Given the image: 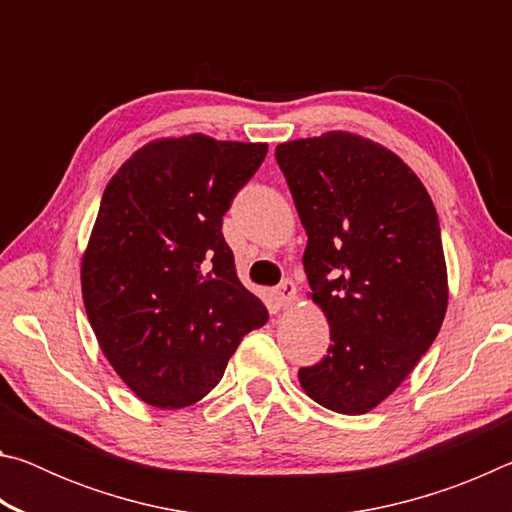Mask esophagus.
<instances>
[{"mask_svg": "<svg viewBox=\"0 0 512 512\" xmlns=\"http://www.w3.org/2000/svg\"><path fill=\"white\" fill-rule=\"evenodd\" d=\"M296 293H298L296 284H293L291 280H284L280 287L273 291V298H275V302L280 307H291L293 302H296Z\"/></svg>", "mask_w": 512, "mask_h": 512, "instance_id": "esophagus-1", "label": "esophagus"}]
</instances>
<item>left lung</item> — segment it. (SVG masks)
<instances>
[{
    "label": "left lung",
    "mask_w": 512,
    "mask_h": 512,
    "mask_svg": "<svg viewBox=\"0 0 512 512\" xmlns=\"http://www.w3.org/2000/svg\"><path fill=\"white\" fill-rule=\"evenodd\" d=\"M307 232L309 298L329 323L327 354L300 386L329 411L361 415L409 377L443 325L447 264L436 207L400 155L329 131L277 144Z\"/></svg>",
    "instance_id": "left-lung-1"
}]
</instances>
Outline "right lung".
Listing matches in <instances>:
<instances>
[{"instance_id":"obj_1","label":"right lung","mask_w":512,"mask_h":512,"mask_svg":"<svg viewBox=\"0 0 512 512\" xmlns=\"http://www.w3.org/2000/svg\"><path fill=\"white\" fill-rule=\"evenodd\" d=\"M266 151L203 133L162 137L103 192L81 259L83 305L101 352L146 404L203 400L241 339L268 320L221 232Z\"/></svg>"}]
</instances>
